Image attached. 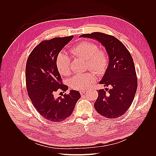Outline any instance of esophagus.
<instances>
[{"instance_id": "1", "label": "esophagus", "mask_w": 156, "mask_h": 156, "mask_svg": "<svg viewBox=\"0 0 156 156\" xmlns=\"http://www.w3.org/2000/svg\"><path fill=\"white\" fill-rule=\"evenodd\" d=\"M85 92H86V90H80V94H81V95L84 94Z\"/></svg>"}]
</instances>
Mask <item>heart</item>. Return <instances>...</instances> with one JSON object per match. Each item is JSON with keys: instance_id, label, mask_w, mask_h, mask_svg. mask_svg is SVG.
I'll list each match as a JSON object with an SVG mask.
<instances>
[{"instance_id": "b5f03b06", "label": "heart", "mask_w": 156, "mask_h": 156, "mask_svg": "<svg viewBox=\"0 0 156 156\" xmlns=\"http://www.w3.org/2000/svg\"><path fill=\"white\" fill-rule=\"evenodd\" d=\"M71 53L75 56L86 60V69L93 70L97 75H101L106 70L109 64V57L105 50L99 49L98 45L91 41H84L78 43L70 49ZM71 60L64 53H59L56 59V67L63 75L70 74ZM95 81L92 73L86 72L74 75L69 80L70 86L75 90H84Z\"/></svg>"}]
</instances>
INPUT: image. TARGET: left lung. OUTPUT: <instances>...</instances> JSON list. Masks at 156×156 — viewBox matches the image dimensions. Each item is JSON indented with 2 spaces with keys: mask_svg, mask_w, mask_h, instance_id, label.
Instances as JSON below:
<instances>
[{
  "mask_svg": "<svg viewBox=\"0 0 156 156\" xmlns=\"http://www.w3.org/2000/svg\"><path fill=\"white\" fill-rule=\"evenodd\" d=\"M80 37L99 41L105 47L109 58L100 84L110 89L97 90L98 96L94 103L95 110L108 119L123 115L131 105L137 88V75L131 53L122 42L111 35L94 32Z\"/></svg>",
  "mask_w": 156,
  "mask_h": 156,
  "instance_id": "left-lung-1",
  "label": "left lung"
}]
</instances>
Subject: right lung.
Masks as SVG:
<instances>
[{
  "mask_svg": "<svg viewBox=\"0 0 156 156\" xmlns=\"http://www.w3.org/2000/svg\"><path fill=\"white\" fill-rule=\"evenodd\" d=\"M73 36L54 37L40 42L31 51L25 68L28 95L36 111L45 119L59 122L68 118L80 98L78 91L72 90L63 97L56 98L58 90L64 92L68 86L63 84L56 65V59Z\"/></svg>",
  "mask_w": 156,
  "mask_h": 156,
  "instance_id": "obj_1",
  "label": "right lung"
}]
</instances>
